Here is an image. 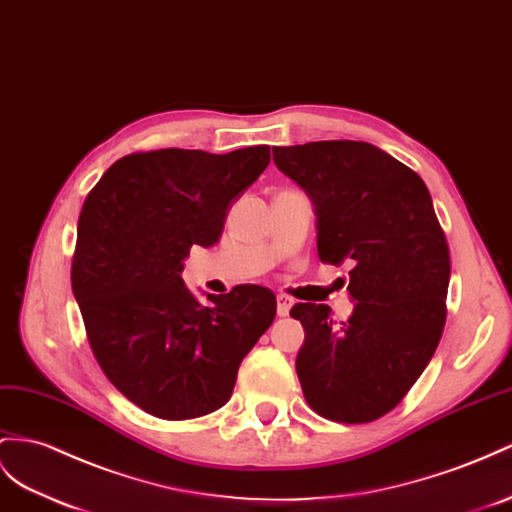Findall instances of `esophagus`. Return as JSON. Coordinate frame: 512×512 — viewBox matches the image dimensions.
Returning a JSON list of instances; mask_svg holds the SVG:
<instances>
[{
  "label": "esophagus",
  "instance_id": "34e87169",
  "mask_svg": "<svg viewBox=\"0 0 512 512\" xmlns=\"http://www.w3.org/2000/svg\"><path fill=\"white\" fill-rule=\"evenodd\" d=\"M292 305H294V300H292L290 296H285V294H279V296H277V313H279L281 318L290 316Z\"/></svg>",
  "mask_w": 512,
  "mask_h": 512
}]
</instances>
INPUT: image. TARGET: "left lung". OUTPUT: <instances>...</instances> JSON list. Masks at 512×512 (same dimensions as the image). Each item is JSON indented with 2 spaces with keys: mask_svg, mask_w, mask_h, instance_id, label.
<instances>
[{
  "mask_svg": "<svg viewBox=\"0 0 512 512\" xmlns=\"http://www.w3.org/2000/svg\"><path fill=\"white\" fill-rule=\"evenodd\" d=\"M274 164L307 192L318 255L350 264V318L298 303L296 357L305 400L344 424L374 422L413 387L445 324L450 251L426 183L370 142L320 140L274 147Z\"/></svg>",
  "mask_w": 512,
  "mask_h": 512,
  "instance_id": "left-lung-1",
  "label": "left lung"
}]
</instances>
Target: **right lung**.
<instances>
[{"label":"right lung","mask_w":512,"mask_h":512,"mask_svg":"<svg viewBox=\"0 0 512 512\" xmlns=\"http://www.w3.org/2000/svg\"><path fill=\"white\" fill-rule=\"evenodd\" d=\"M268 164V144L131 153L86 196L73 294L103 374L142 411L192 419L220 409L272 324L268 287L238 285L201 305L181 279L190 248L220 240L233 201Z\"/></svg>","instance_id":"right-lung-1"}]
</instances>
